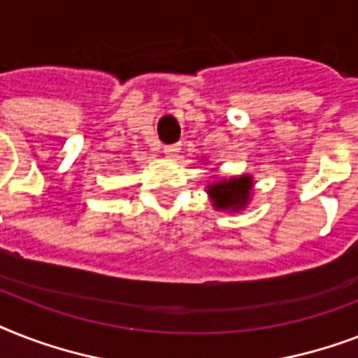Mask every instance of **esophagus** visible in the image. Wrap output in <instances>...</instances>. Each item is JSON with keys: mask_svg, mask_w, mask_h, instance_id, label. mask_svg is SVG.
I'll return each mask as SVG.
<instances>
[{"mask_svg": "<svg viewBox=\"0 0 358 358\" xmlns=\"http://www.w3.org/2000/svg\"><path fill=\"white\" fill-rule=\"evenodd\" d=\"M182 150V146L180 145H169V146H165V148H163V154H165V156L167 157H176L178 156V152Z\"/></svg>", "mask_w": 358, "mask_h": 358, "instance_id": "1", "label": "esophagus"}]
</instances>
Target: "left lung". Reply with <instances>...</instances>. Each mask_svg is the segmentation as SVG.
Returning <instances> with one entry per match:
<instances>
[{
  "label": "left lung",
  "instance_id": "left-lung-1",
  "mask_svg": "<svg viewBox=\"0 0 358 358\" xmlns=\"http://www.w3.org/2000/svg\"><path fill=\"white\" fill-rule=\"evenodd\" d=\"M204 162V159H202ZM213 178V176H212ZM255 180L250 174L230 176V178H215L206 185V193L212 201V206L217 212L238 213L247 208L252 199Z\"/></svg>",
  "mask_w": 358,
  "mask_h": 358
}]
</instances>
